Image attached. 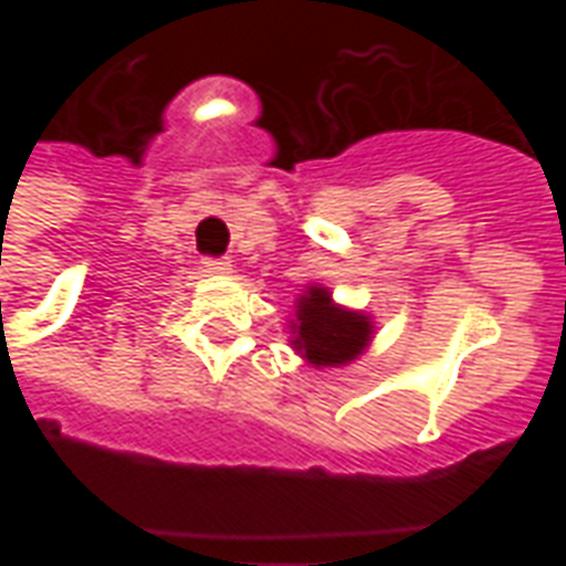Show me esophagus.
<instances>
[{"mask_svg": "<svg viewBox=\"0 0 566 566\" xmlns=\"http://www.w3.org/2000/svg\"><path fill=\"white\" fill-rule=\"evenodd\" d=\"M202 270L214 272V275H223V272L233 270V260L230 258H206L202 260Z\"/></svg>", "mask_w": 566, "mask_h": 566, "instance_id": "1", "label": "esophagus"}]
</instances>
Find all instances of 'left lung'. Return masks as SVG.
<instances>
[{
  "label": "left lung",
  "instance_id": "obj_1",
  "mask_svg": "<svg viewBox=\"0 0 566 566\" xmlns=\"http://www.w3.org/2000/svg\"><path fill=\"white\" fill-rule=\"evenodd\" d=\"M291 345L315 367L352 364L373 339V321L364 312H348L336 306L327 287L312 284L296 300V315L291 321Z\"/></svg>",
  "mask_w": 566,
  "mask_h": 566
}]
</instances>
